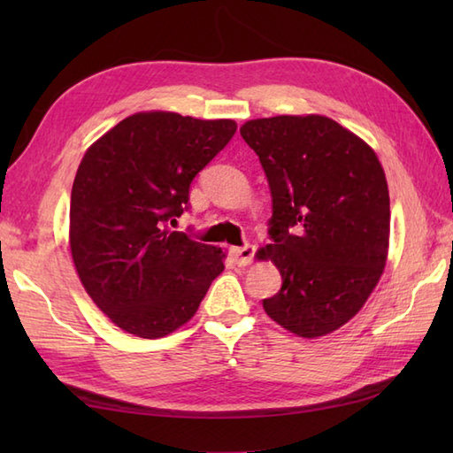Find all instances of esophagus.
I'll list each match as a JSON object with an SVG mask.
<instances>
[{
    "mask_svg": "<svg viewBox=\"0 0 453 453\" xmlns=\"http://www.w3.org/2000/svg\"><path fill=\"white\" fill-rule=\"evenodd\" d=\"M229 255H232L234 263L239 265V266H247L251 265L253 257H255V247L253 245H245V247H234L232 251H229Z\"/></svg>",
    "mask_w": 453,
    "mask_h": 453,
    "instance_id": "34e87169",
    "label": "esophagus"
}]
</instances>
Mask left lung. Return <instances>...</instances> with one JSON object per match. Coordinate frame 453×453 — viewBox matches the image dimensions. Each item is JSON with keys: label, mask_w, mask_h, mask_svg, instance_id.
Here are the masks:
<instances>
[{"label": "left lung", "mask_w": 453, "mask_h": 453, "mask_svg": "<svg viewBox=\"0 0 453 453\" xmlns=\"http://www.w3.org/2000/svg\"><path fill=\"white\" fill-rule=\"evenodd\" d=\"M239 132L273 196V243L261 257L278 266L282 288L265 311L303 339L329 334L360 311L386 266V173L368 143L319 114L257 119Z\"/></svg>", "instance_id": "8db88e82"}]
</instances>
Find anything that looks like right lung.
I'll return each instance as SVG.
<instances>
[{
	"label": "right lung",
	"mask_w": 453,
	"mask_h": 453,
	"mask_svg": "<svg viewBox=\"0 0 453 453\" xmlns=\"http://www.w3.org/2000/svg\"><path fill=\"white\" fill-rule=\"evenodd\" d=\"M234 120L136 112L85 151L70 204L75 271L122 331L159 339L196 313L224 271L221 249L171 226L190 182L234 138Z\"/></svg>",
	"instance_id": "add662e5"
}]
</instances>
